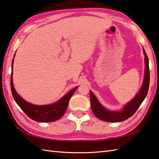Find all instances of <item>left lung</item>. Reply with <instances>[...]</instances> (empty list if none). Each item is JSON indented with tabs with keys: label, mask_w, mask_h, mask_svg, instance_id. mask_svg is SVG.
<instances>
[{
	"label": "left lung",
	"mask_w": 159,
	"mask_h": 159,
	"mask_svg": "<svg viewBox=\"0 0 159 159\" xmlns=\"http://www.w3.org/2000/svg\"><path fill=\"white\" fill-rule=\"evenodd\" d=\"M143 53L145 55V76L141 88L139 93L135 95L132 100L129 102L127 104L122 108L121 111H110L104 108L98 101L95 95L90 91V99H91V109L95 116L101 120L117 122H122L130 118L139 109L140 104L145 100L147 94H148L149 85V60L145 51V49L143 48Z\"/></svg>",
	"instance_id": "1"
}]
</instances>
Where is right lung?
<instances>
[{
    "instance_id": "add662e5",
    "label": "right lung",
    "mask_w": 159,
    "mask_h": 159,
    "mask_svg": "<svg viewBox=\"0 0 159 159\" xmlns=\"http://www.w3.org/2000/svg\"><path fill=\"white\" fill-rule=\"evenodd\" d=\"M13 63L14 58L12 64H11V74L10 79L11 91L15 102L23 111L24 113L33 120L40 122H53L61 118L66 111L71 96L73 95L78 86H76L73 89H72L66 95H65L60 100L54 104H48V105H36V104H31L20 97L14 89L12 78Z\"/></svg>"
}]
</instances>
